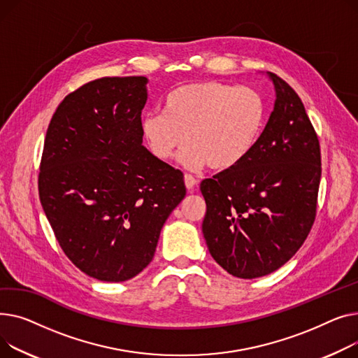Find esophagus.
<instances>
[{
    "label": "esophagus",
    "mask_w": 358,
    "mask_h": 358,
    "mask_svg": "<svg viewBox=\"0 0 358 358\" xmlns=\"http://www.w3.org/2000/svg\"><path fill=\"white\" fill-rule=\"evenodd\" d=\"M185 186H186L187 191H195L196 186H198V182H196V179L194 176L185 175Z\"/></svg>",
    "instance_id": "obj_1"
}]
</instances>
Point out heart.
I'll return each mask as SVG.
<instances>
[{
  "label": "heart",
  "mask_w": 358,
  "mask_h": 358,
  "mask_svg": "<svg viewBox=\"0 0 358 358\" xmlns=\"http://www.w3.org/2000/svg\"><path fill=\"white\" fill-rule=\"evenodd\" d=\"M267 118L263 95L217 80L187 83L163 101V114L141 120V134L162 162L179 155L186 169L225 172L241 164L260 141Z\"/></svg>",
  "instance_id": "1"
}]
</instances>
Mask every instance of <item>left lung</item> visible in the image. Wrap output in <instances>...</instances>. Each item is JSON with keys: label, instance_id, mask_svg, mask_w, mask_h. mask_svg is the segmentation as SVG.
Segmentation results:
<instances>
[{"label": "left lung", "instance_id": "1", "mask_svg": "<svg viewBox=\"0 0 358 358\" xmlns=\"http://www.w3.org/2000/svg\"><path fill=\"white\" fill-rule=\"evenodd\" d=\"M276 101L259 144L241 164L201 183L209 253L229 275L256 279L282 267L317 215L320 140L299 95L268 72Z\"/></svg>", "mask_w": 358, "mask_h": 358}]
</instances>
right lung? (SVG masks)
I'll return each instance as SVG.
<instances>
[{"instance_id":"add662e5","label":"right lung","mask_w":358,"mask_h":358,"mask_svg":"<svg viewBox=\"0 0 358 358\" xmlns=\"http://www.w3.org/2000/svg\"><path fill=\"white\" fill-rule=\"evenodd\" d=\"M145 85L144 76L85 83L59 103L45 138L41 206L63 253L102 282L147 267L186 195L183 173L143 145Z\"/></svg>"}]
</instances>
